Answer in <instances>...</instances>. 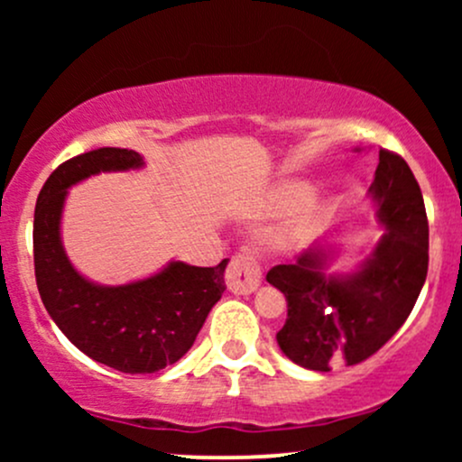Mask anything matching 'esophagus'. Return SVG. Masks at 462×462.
<instances>
[{
  "instance_id": "1",
  "label": "esophagus",
  "mask_w": 462,
  "mask_h": 462,
  "mask_svg": "<svg viewBox=\"0 0 462 462\" xmlns=\"http://www.w3.org/2000/svg\"><path fill=\"white\" fill-rule=\"evenodd\" d=\"M261 264L252 254H238L227 264V289L236 295H249L261 286Z\"/></svg>"
}]
</instances>
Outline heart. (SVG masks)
Segmentation results:
<instances>
[{
  "label": "heart",
  "mask_w": 462,
  "mask_h": 462,
  "mask_svg": "<svg viewBox=\"0 0 462 462\" xmlns=\"http://www.w3.org/2000/svg\"><path fill=\"white\" fill-rule=\"evenodd\" d=\"M282 195L286 204H304V201L312 195V190L309 184H289Z\"/></svg>",
  "instance_id": "b5f03b06"
}]
</instances>
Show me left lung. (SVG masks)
<instances>
[{"label": "left lung", "mask_w": 462, "mask_h": 462, "mask_svg": "<svg viewBox=\"0 0 462 462\" xmlns=\"http://www.w3.org/2000/svg\"><path fill=\"white\" fill-rule=\"evenodd\" d=\"M369 195L384 235L356 272L326 273L330 254L321 245L269 269L267 282L289 306L275 338L300 367L330 371L367 360L400 330L426 282V206L404 158L380 150Z\"/></svg>", "instance_id": "left-lung-1"}]
</instances>
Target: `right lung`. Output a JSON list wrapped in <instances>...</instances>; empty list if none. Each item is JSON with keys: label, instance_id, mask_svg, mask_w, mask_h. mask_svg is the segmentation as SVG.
Here are the masks:
<instances>
[{"label": "right lung", "instance_id": "add662e5", "mask_svg": "<svg viewBox=\"0 0 462 462\" xmlns=\"http://www.w3.org/2000/svg\"><path fill=\"white\" fill-rule=\"evenodd\" d=\"M143 167L134 150L79 153L47 178L34 208V273L41 300L79 352L124 374H153L178 363L224 295L226 261L193 267L173 261L139 282L102 286L79 275L60 241L67 189L102 171Z\"/></svg>", "mask_w": 462, "mask_h": 462}]
</instances>
